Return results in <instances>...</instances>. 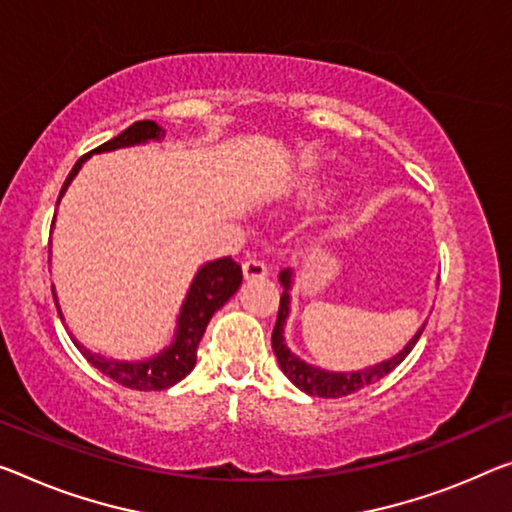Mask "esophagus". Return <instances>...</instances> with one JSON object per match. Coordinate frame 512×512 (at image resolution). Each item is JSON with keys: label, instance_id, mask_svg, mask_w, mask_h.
I'll return each mask as SVG.
<instances>
[{"label": "esophagus", "instance_id": "34e87169", "mask_svg": "<svg viewBox=\"0 0 512 512\" xmlns=\"http://www.w3.org/2000/svg\"><path fill=\"white\" fill-rule=\"evenodd\" d=\"M242 272H245V279H263L267 277V265L263 261H258V258H247V261L242 263Z\"/></svg>", "mask_w": 512, "mask_h": 512}]
</instances>
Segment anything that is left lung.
I'll return each instance as SVG.
<instances>
[{
    "mask_svg": "<svg viewBox=\"0 0 512 512\" xmlns=\"http://www.w3.org/2000/svg\"><path fill=\"white\" fill-rule=\"evenodd\" d=\"M279 281L283 286V293H281V302H279L277 325H274V332H272V350H274V355H277V361H279L283 375H286L297 389L309 393V396L341 398V396H350V393L368 387V384H375L377 380H382L384 375H389L393 368L400 364V361L410 355L416 341H419V336L423 334V329H426V325H423L419 332L412 336V341L407 343L396 357H391L387 361H380V364H375L371 368H364V371H352V373L322 371V368L306 364V361H302L300 357H295L293 352L288 350L286 338H283V327H286V318H288V311H290V286H293V272L283 270L279 274Z\"/></svg>",
    "mask_w": 512,
    "mask_h": 512,
    "instance_id": "obj_1",
    "label": "left lung"
}]
</instances>
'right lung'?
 Wrapping results in <instances>:
<instances>
[{
	"label": "right lung",
	"mask_w": 512,
	"mask_h": 512,
	"mask_svg": "<svg viewBox=\"0 0 512 512\" xmlns=\"http://www.w3.org/2000/svg\"><path fill=\"white\" fill-rule=\"evenodd\" d=\"M162 137H164V130L155 121H137L132 123L130 128H125L121 135H116L114 139H109L102 146H98L93 153L116 151V148L146 144V141L162 139ZM89 155L91 153H86L75 162L73 171H70L64 187H61L59 199L64 196L70 180L75 178V174L80 171V167ZM240 283H242V267L235 263L231 256L217 258V261L203 265L201 270L196 272V277L190 286V293H187L183 309H180L174 343L153 359H146V361L105 359L86 350L84 345L77 343L73 336L70 338H73L77 350L82 352L84 359L89 361L93 368H98L102 375L112 377L114 382L123 384V387L137 389V391L169 389L192 371L196 364V350H199L201 338L206 334V327L212 318V313L222 309V306L231 300V295L240 288ZM52 297H54V304H57L59 318L64 320L57 302V295H54V288H52Z\"/></svg>",
	"instance_id": "right-lung-1"
}]
</instances>
